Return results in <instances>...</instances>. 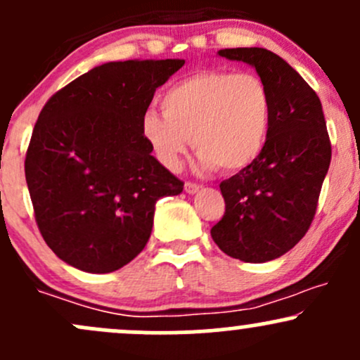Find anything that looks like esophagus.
<instances>
[{
  "label": "esophagus",
  "mask_w": 360,
  "mask_h": 360,
  "mask_svg": "<svg viewBox=\"0 0 360 360\" xmlns=\"http://www.w3.org/2000/svg\"><path fill=\"white\" fill-rule=\"evenodd\" d=\"M198 190H200V184L191 183V181H188V183L184 184V191H186L188 195H195V193Z\"/></svg>",
  "instance_id": "esophagus-1"
}]
</instances>
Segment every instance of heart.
I'll use <instances>...</instances> for the list:
<instances>
[{
    "label": "heart",
    "mask_w": 360,
    "mask_h": 360,
    "mask_svg": "<svg viewBox=\"0 0 360 360\" xmlns=\"http://www.w3.org/2000/svg\"><path fill=\"white\" fill-rule=\"evenodd\" d=\"M162 112L143 115V136L170 170L191 145L203 169L226 174L245 170L264 151L271 126V94L253 74L203 70L172 84Z\"/></svg>",
    "instance_id": "heart-1"
}]
</instances>
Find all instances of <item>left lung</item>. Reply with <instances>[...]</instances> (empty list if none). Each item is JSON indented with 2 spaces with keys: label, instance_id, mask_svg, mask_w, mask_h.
<instances>
[{
  "label": "left lung",
  "instance_id": "obj_1",
  "mask_svg": "<svg viewBox=\"0 0 360 360\" xmlns=\"http://www.w3.org/2000/svg\"><path fill=\"white\" fill-rule=\"evenodd\" d=\"M219 55L257 70L271 94L266 146L250 167L221 183L226 212L210 229L226 255L267 262L285 255L310 228L331 162L321 100L281 56L264 48H228Z\"/></svg>",
  "mask_w": 360,
  "mask_h": 360
}]
</instances>
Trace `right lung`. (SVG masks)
<instances>
[{"instance_id": "obj_1", "label": "right lung", "mask_w": 360, "mask_h": 360, "mask_svg": "<svg viewBox=\"0 0 360 360\" xmlns=\"http://www.w3.org/2000/svg\"><path fill=\"white\" fill-rule=\"evenodd\" d=\"M184 60L94 67L46 101L25 181L37 228L58 259L93 274L129 264L148 243L155 203L184 183L151 155L141 120Z\"/></svg>"}]
</instances>
